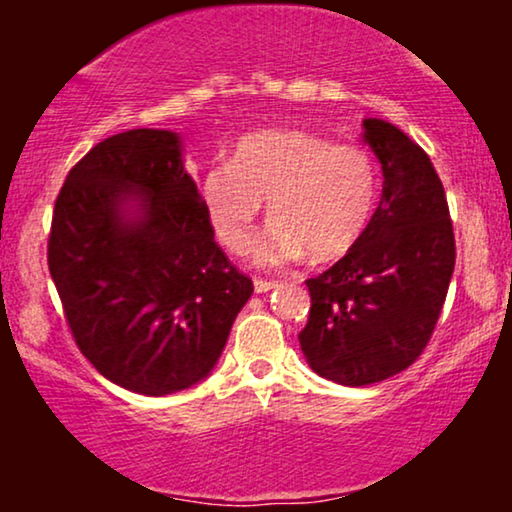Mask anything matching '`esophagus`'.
Returning <instances> with one entry per match:
<instances>
[{"label": "esophagus", "instance_id": "esophagus-1", "mask_svg": "<svg viewBox=\"0 0 512 512\" xmlns=\"http://www.w3.org/2000/svg\"><path fill=\"white\" fill-rule=\"evenodd\" d=\"M272 289H277L275 282H265V279H254V291L256 293H268Z\"/></svg>", "mask_w": 512, "mask_h": 512}]
</instances>
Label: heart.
I'll return each mask as SVG.
<instances>
[{
	"mask_svg": "<svg viewBox=\"0 0 512 512\" xmlns=\"http://www.w3.org/2000/svg\"><path fill=\"white\" fill-rule=\"evenodd\" d=\"M202 207L216 237L244 254L256 235L261 202L270 226L256 244L263 268L312 256H345L373 219L377 165L361 144H333L305 130L251 132L235 144L233 158L214 163L202 177Z\"/></svg>",
	"mask_w": 512,
	"mask_h": 512,
	"instance_id": "1",
	"label": "heart"
}]
</instances>
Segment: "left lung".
<instances>
[{
    "instance_id": "left-lung-1",
    "label": "left lung",
    "mask_w": 512,
    "mask_h": 512,
    "mask_svg": "<svg viewBox=\"0 0 512 512\" xmlns=\"http://www.w3.org/2000/svg\"><path fill=\"white\" fill-rule=\"evenodd\" d=\"M382 165V198L366 233L319 277L298 340L314 373L366 387L422 354L454 272L450 209L431 158L396 125L363 118Z\"/></svg>"
}]
</instances>
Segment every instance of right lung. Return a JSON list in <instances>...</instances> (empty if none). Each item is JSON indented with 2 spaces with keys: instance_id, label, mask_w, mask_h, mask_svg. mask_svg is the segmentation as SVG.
Returning <instances> with one entry per match:
<instances>
[{
  "instance_id": "add662e5",
  "label": "right lung",
  "mask_w": 512,
  "mask_h": 512,
  "mask_svg": "<svg viewBox=\"0 0 512 512\" xmlns=\"http://www.w3.org/2000/svg\"><path fill=\"white\" fill-rule=\"evenodd\" d=\"M48 270L81 354L142 396L212 375L254 284L214 242L179 132L93 146L55 200Z\"/></svg>"
}]
</instances>
